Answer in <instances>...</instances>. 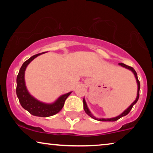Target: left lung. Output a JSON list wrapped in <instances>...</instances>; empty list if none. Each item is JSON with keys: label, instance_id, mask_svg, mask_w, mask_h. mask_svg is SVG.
Wrapping results in <instances>:
<instances>
[{"label": "left lung", "instance_id": "obj_1", "mask_svg": "<svg viewBox=\"0 0 153 153\" xmlns=\"http://www.w3.org/2000/svg\"><path fill=\"white\" fill-rule=\"evenodd\" d=\"M119 65H120L121 67H123V68H126L127 69V70H130L131 71V72L133 73L134 75L135 78H136V80H137V98H136V100L134 101L132 103H131V104L130 106H129L128 108H127L126 110H125L124 111H123L122 114L119 115V116H116V117H114V118H96L95 116H94L93 114H92V113L91 112V111L89 110L88 107L87 106V104H86V102H85V100L84 98H83V109H84L85 112L86 113V114L88 115V116L90 117H91V118H93V119H95V120H99V121H111V122H113V121H116L118 120V119H120V118H122V117L123 116H125L126 115H127L129 113V111H130L131 108H132L133 106L134 105V104L137 103L138 100H139V90H140V82L139 81V79H138V76H137V72H136V71L134 70V69L133 68H131V67H129L128 65H126L124 64V63H119L118 64Z\"/></svg>", "mask_w": 153, "mask_h": 153}]
</instances>
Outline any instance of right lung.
Segmentation results:
<instances>
[{
	"mask_svg": "<svg viewBox=\"0 0 153 153\" xmlns=\"http://www.w3.org/2000/svg\"><path fill=\"white\" fill-rule=\"evenodd\" d=\"M43 53L33 56L23 63L19 72L16 77V95L19 98L21 105L24 109L35 116L49 117L58 114L63 107L65 102L72 92L62 95L53 103H45L39 101L29 93L25 83V71L28 64L37 56Z\"/></svg>",
	"mask_w": 153,
	"mask_h": 153,
	"instance_id": "obj_1",
	"label": "right lung"
}]
</instances>
